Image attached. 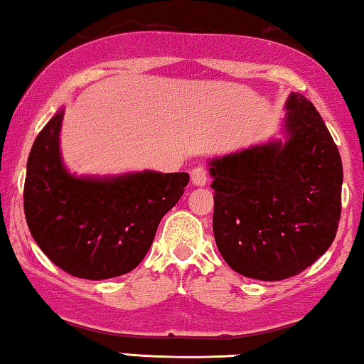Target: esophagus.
Returning <instances> with one entry per match:
<instances>
[{"label": "esophagus", "mask_w": 364, "mask_h": 364, "mask_svg": "<svg viewBox=\"0 0 364 364\" xmlns=\"http://www.w3.org/2000/svg\"><path fill=\"white\" fill-rule=\"evenodd\" d=\"M191 177H192V183L197 187L207 186V182H208V172L202 166L195 167V169L191 172Z\"/></svg>", "instance_id": "obj_1"}]
</instances>
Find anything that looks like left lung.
Masks as SVG:
<instances>
[{"instance_id":"left-lung-1","label":"left lung","mask_w":364,"mask_h":364,"mask_svg":"<svg viewBox=\"0 0 364 364\" xmlns=\"http://www.w3.org/2000/svg\"><path fill=\"white\" fill-rule=\"evenodd\" d=\"M284 139L208 161L213 235L231 269L259 281L297 276L333 243L343 167L320 113L292 92Z\"/></svg>"}]
</instances>
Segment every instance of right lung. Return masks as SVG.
I'll use <instances>...</instances> for the list:
<instances>
[{"instance_id":"right-lung-1","label":"right lung","mask_w":364,"mask_h":364,"mask_svg":"<svg viewBox=\"0 0 364 364\" xmlns=\"http://www.w3.org/2000/svg\"><path fill=\"white\" fill-rule=\"evenodd\" d=\"M64 108L42 128L28 159L24 213L42 252L72 276L90 281L133 271L149 251L161 220L182 197L187 172L75 176L60 152Z\"/></svg>"}]
</instances>
